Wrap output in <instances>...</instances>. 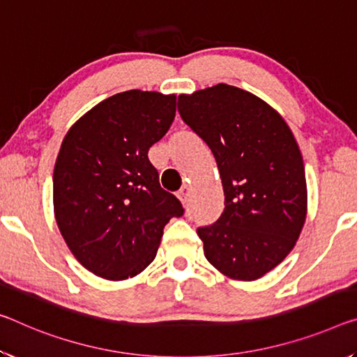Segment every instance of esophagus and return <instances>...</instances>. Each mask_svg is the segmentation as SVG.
Returning <instances> with one entry per match:
<instances>
[{
	"label": "esophagus",
	"mask_w": 357,
	"mask_h": 357,
	"mask_svg": "<svg viewBox=\"0 0 357 357\" xmlns=\"http://www.w3.org/2000/svg\"><path fill=\"white\" fill-rule=\"evenodd\" d=\"M178 197H179L181 203L185 205V203L189 202V185H184V188L178 192Z\"/></svg>",
	"instance_id": "obj_1"
}]
</instances>
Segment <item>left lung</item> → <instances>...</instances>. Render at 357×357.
<instances>
[{
    "label": "left lung",
    "mask_w": 357,
    "mask_h": 357,
    "mask_svg": "<svg viewBox=\"0 0 357 357\" xmlns=\"http://www.w3.org/2000/svg\"><path fill=\"white\" fill-rule=\"evenodd\" d=\"M178 109L211 148L222 179V214L197 229L205 257L231 280L262 278L294 250L307 219L303 158L291 128L262 98L227 84L179 95Z\"/></svg>",
    "instance_id": "8db88e82"
}]
</instances>
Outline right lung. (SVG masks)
Segmentation results:
<instances>
[{"label": "right lung", "mask_w": 357, "mask_h": 357, "mask_svg": "<svg viewBox=\"0 0 357 357\" xmlns=\"http://www.w3.org/2000/svg\"><path fill=\"white\" fill-rule=\"evenodd\" d=\"M176 112V95L127 90L73 123L54 167V214L84 268L122 281L155 259L163 229L183 216L148 152Z\"/></svg>", "instance_id": "add662e5"}]
</instances>
